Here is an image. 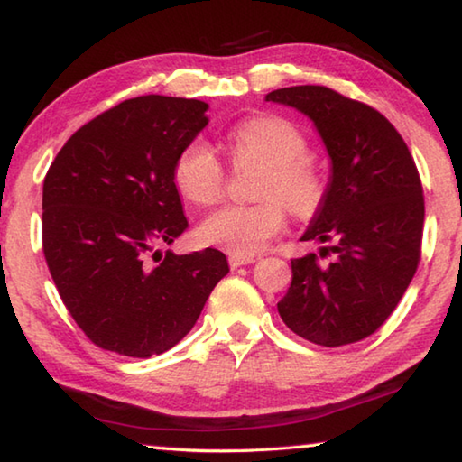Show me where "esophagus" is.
<instances>
[{
	"mask_svg": "<svg viewBox=\"0 0 462 462\" xmlns=\"http://www.w3.org/2000/svg\"><path fill=\"white\" fill-rule=\"evenodd\" d=\"M228 263H230V267H232V269H238V267H242V264H250V263H254V256L230 254V256H228Z\"/></svg>",
	"mask_w": 462,
	"mask_h": 462,
	"instance_id": "1",
	"label": "esophagus"
}]
</instances>
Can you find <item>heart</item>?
Returning a JSON list of instances; mask_svg holds the SVG:
<instances>
[{
    "label": "heart",
    "instance_id": "b5f03b06",
    "mask_svg": "<svg viewBox=\"0 0 462 462\" xmlns=\"http://www.w3.org/2000/svg\"><path fill=\"white\" fill-rule=\"evenodd\" d=\"M306 148L301 130L281 116H254L236 124L228 134L232 162L263 167L256 185V198L263 201L216 209L199 226L201 240L248 256L285 228L287 208L300 217L314 216L326 199L328 181ZM173 181L187 201L209 206L222 198L226 171L214 148L198 138L177 154Z\"/></svg>",
    "mask_w": 462,
    "mask_h": 462
}]
</instances>
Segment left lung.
<instances>
[{
  "label": "left lung",
  "mask_w": 462,
  "mask_h": 462,
  "mask_svg": "<svg viewBox=\"0 0 462 462\" xmlns=\"http://www.w3.org/2000/svg\"><path fill=\"white\" fill-rule=\"evenodd\" d=\"M314 122L332 161L328 193L301 240L322 242L291 261V287L277 303L289 330L319 346L377 332L416 275L424 191L408 144L385 116L324 85L267 93Z\"/></svg>",
  "instance_id": "obj_1"
}]
</instances>
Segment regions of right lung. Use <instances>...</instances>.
Instances as JSON below:
<instances>
[{"instance_id": "obj_1", "label": "right lung", "mask_w": 462, "mask_h": 462, "mask_svg": "<svg viewBox=\"0 0 462 462\" xmlns=\"http://www.w3.org/2000/svg\"><path fill=\"white\" fill-rule=\"evenodd\" d=\"M208 107L165 96L122 101L77 130L44 177V259L99 348L134 358L173 348L228 275L216 248L150 259L187 230L173 167L208 126Z\"/></svg>"}]
</instances>
